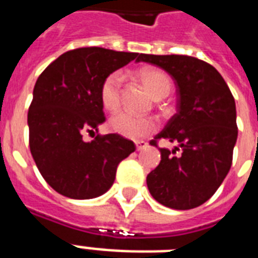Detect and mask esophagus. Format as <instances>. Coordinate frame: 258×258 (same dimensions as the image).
Instances as JSON below:
<instances>
[{
	"instance_id": "34e87169",
	"label": "esophagus",
	"mask_w": 258,
	"mask_h": 258,
	"mask_svg": "<svg viewBox=\"0 0 258 258\" xmlns=\"http://www.w3.org/2000/svg\"><path fill=\"white\" fill-rule=\"evenodd\" d=\"M135 146H137L138 151H141V150H143V149H146V147H147V142L138 141V142H135Z\"/></svg>"
}]
</instances>
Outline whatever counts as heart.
Listing matches in <instances>:
<instances>
[{
  "instance_id": "heart-1",
  "label": "heart",
  "mask_w": 258,
  "mask_h": 258,
  "mask_svg": "<svg viewBox=\"0 0 258 258\" xmlns=\"http://www.w3.org/2000/svg\"><path fill=\"white\" fill-rule=\"evenodd\" d=\"M138 78L141 79V82L155 99L166 97L171 91V79L162 70L154 67H145L138 71ZM121 83L123 76L120 72L109 74L101 83L100 101L107 111H115L119 108L121 99ZM109 127L113 133L119 134L121 137L142 139L158 128V121L153 116H141L128 111H121L111 117Z\"/></svg>"
}]
</instances>
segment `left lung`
I'll use <instances>...</instances> for the list:
<instances>
[{
	"label": "left lung",
	"mask_w": 258,
	"mask_h": 258,
	"mask_svg": "<svg viewBox=\"0 0 258 258\" xmlns=\"http://www.w3.org/2000/svg\"><path fill=\"white\" fill-rule=\"evenodd\" d=\"M137 61L161 67L175 80L176 113L150 142L167 141L161 163L147 175L151 196L167 208L188 210L205 204L228 175L237 128L236 103L213 66L182 54H145Z\"/></svg>",
	"instance_id": "obj_1"
}]
</instances>
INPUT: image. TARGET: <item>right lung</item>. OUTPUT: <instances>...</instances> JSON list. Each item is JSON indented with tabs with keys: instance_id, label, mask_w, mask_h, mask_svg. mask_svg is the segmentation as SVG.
<instances>
[{
	"instance_id": "1",
	"label": "right lung",
	"mask_w": 258,
	"mask_h": 258,
	"mask_svg": "<svg viewBox=\"0 0 258 258\" xmlns=\"http://www.w3.org/2000/svg\"><path fill=\"white\" fill-rule=\"evenodd\" d=\"M139 53L99 46L68 50L38 76L28 112L29 147L50 187L68 198L89 200L112 186L117 165L135 151L134 142L97 131L105 120L101 83Z\"/></svg>"
}]
</instances>
